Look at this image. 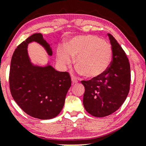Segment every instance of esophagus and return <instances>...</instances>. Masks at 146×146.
<instances>
[{
  "label": "esophagus",
  "mask_w": 146,
  "mask_h": 146,
  "mask_svg": "<svg viewBox=\"0 0 146 146\" xmlns=\"http://www.w3.org/2000/svg\"><path fill=\"white\" fill-rule=\"evenodd\" d=\"M78 82V81L76 80V78H72V84H76Z\"/></svg>",
  "instance_id": "obj_1"
}]
</instances>
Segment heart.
<instances>
[{
	"label": "heart",
	"mask_w": 146,
	"mask_h": 146,
	"mask_svg": "<svg viewBox=\"0 0 146 146\" xmlns=\"http://www.w3.org/2000/svg\"><path fill=\"white\" fill-rule=\"evenodd\" d=\"M75 56L79 72L94 79L102 76L110 66L113 50L110 44L96 36H78L57 50V60L62 67L69 65Z\"/></svg>",
	"instance_id": "heart-1"
}]
</instances>
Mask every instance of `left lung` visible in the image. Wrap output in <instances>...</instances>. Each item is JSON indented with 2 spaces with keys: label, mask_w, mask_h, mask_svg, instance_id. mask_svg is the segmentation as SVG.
Returning a JSON list of instances; mask_svg holds the SVG:
<instances>
[{
  "label": "left lung",
  "mask_w": 146,
  "mask_h": 146,
  "mask_svg": "<svg viewBox=\"0 0 146 146\" xmlns=\"http://www.w3.org/2000/svg\"><path fill=\"white\" fill-rule=\"evenodd\" d=\"M113 50L110 66L102 76L81 82L84 86L83 104L95 117H105L115 112L128 95L131 81L130 65L125 52L116 40L108 34Z\"/></svg>",
  "instance_id": "8db88e82"
}]
</instances>
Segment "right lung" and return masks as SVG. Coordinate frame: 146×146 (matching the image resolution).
Returning a JSON list of instances; mask_svg holds the SVG:
<instances>
[{"instance_id":"add662e5","label":"right lung","mask_w":146,"mask_h":146,"mask_svg":"<svg viewBox=\"0 0 146 146\" xmlns=\"http://www.w3.org/2000/svg\"><path fill=\"white\" fill-rule=\"evenodd\" d=\"M36 42L48 54L52 55L50 46L40 33L31 35L18 46L11 59L9 85L11 95L19 106L31 116L52 119L60 112L71 86L67 72H58L50 65H33L28 54L29 43Z\"/></svg>"}]
</instances>
